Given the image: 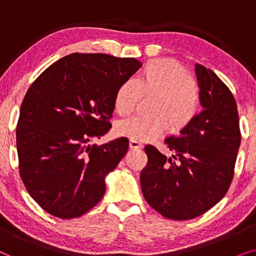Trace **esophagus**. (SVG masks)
<instances>
[{"label":"esophagus","instance_id":"obj_1","mask_svg":"<svg viewBox=\"0 0 256 256\" xmlns=\"http://www.w3.org/2000/svg\"><path fill=\"white\" fill-rule=\"evenodd\" d=\"M129 146H130V149H134V150H138V149H141L143 144L141 142L138 141H135V140H130L129 141Z\"/></svg>","mask_w":256,"mask_h":256}]
</instances>
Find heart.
Here are the masks:
<instances>
[{"label":"heart","instance_id":"b5f03b06","mask_svg":"<svg viewBox=\"0 0 256 256\" xmlns=\"http://www.w3.org/2000/svg\"><path fill=\"white\" fill-rule=\"evenodd\" d=\"M142 96H155L152 116H132L118 122V135L135 141H149L168 128L178 132L188 127L199 112V90L190 74L172 59H154L143 66L135 80H126L114 96L118 114L128 115Z\"/></svg>","mask_w":256,"mask_h":256}]
</instances>
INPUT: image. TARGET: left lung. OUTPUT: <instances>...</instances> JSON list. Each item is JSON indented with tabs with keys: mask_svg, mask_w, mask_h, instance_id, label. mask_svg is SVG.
<instances>
[{
	"mask_svg": "<svg viewBox=\"0 0 256 256\" xmlns=\"http://www.w3.org/2000/svg\"><path fill=\"white\" fill-rule=\"evenodd\" d=\"M202 110L180 135L166 138L172 155L146 146L141 171L144 199L163 216L188 220L222 200L233 180L241 142L236 102L222 79L196 64Z\"/></svg>",
	"mask_w": 256,
	"mask_h": 256,
	"instance_id": "left-lung-1",
	"label": "left lung"
}]
</instances>
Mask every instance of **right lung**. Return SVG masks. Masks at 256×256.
<instances>
[{"label": "right lung", "mask_w": 256, "mask_h": 256, "mask_svg": "<svg viewBox=\"0 0 256 256\" xmlns=\"http://www.w3.org/2000/svg\"><path fill=\"white\" fill-rule=\"evenodd\" d=\"M141 66L135 58L72 54L48 66L28 90L16 129L20 174L48 213L76 218L104 197V178L129 142H90L112 128L115 93Z\"/></svg>", "instance_id": "obj_1"}]
</instances>
